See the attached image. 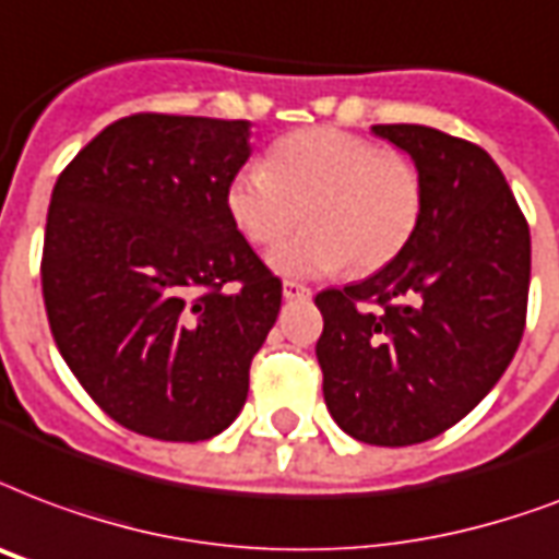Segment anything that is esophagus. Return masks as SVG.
<instances>
[{
    "label": "esophagus",
    "mask_w": 559,
    "mask_h": 559,
    "mask_svg": "<svg viewBox=\"0 0 559 559\" xmlns=\"http://www.w3.org/2000/svg\"><path fill=\"white\" fill-rule=\"evenodd\" d=\"M284 298L296 301V298H310V287L298 284V281H284Z\"/></svg>",
    "instance_id": "obj_1"
}]
</instances>
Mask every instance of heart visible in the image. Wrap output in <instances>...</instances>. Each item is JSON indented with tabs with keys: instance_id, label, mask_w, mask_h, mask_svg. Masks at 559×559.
Masks as SVG:
<instances>
[{
	"instance_id": "heart-1",
	"label": "heart",
	"mask_w": 559,
	"mask_h": 559,
	"mask_svg": "<svg viewBox=\"0 0 559 559\" xmlns=\"http://www.w3.org/2000/svg\"><path fill=\"white\" fill-rule=\"evenodd\" d=\"M225 207L251 246H275L308 219L272 251L284 275H328L348 263L374 272L416 234L421 181L402 152L343 128H301L272 143L266 164L234 173Z\"/></svg>"
}]
</instances>
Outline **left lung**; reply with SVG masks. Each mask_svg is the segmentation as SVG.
Returning a JSON list of instances; mask_svg holds the SVG:
<instances>
[{"instance_id":"8db88e82","label":"left lung","mask_w":559,"mask_h":559,"mask_svg":"<svg viewBox=\"0 0 559 559\" xmlns=\"http://www.w3.org/2000/svg\"><path fill=\"white\" fill-rule=\"evenodd\" d=\"M413 157L421 216L372 278L322 289L317 343L334 421L369 445L433 440L504 374L527 319L531 231L496 160L428 126H372Z\"/></svg>"}]
</instances>
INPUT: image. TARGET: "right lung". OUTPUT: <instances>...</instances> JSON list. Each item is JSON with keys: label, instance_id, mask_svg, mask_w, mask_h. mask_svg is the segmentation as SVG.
Listing matches in <instances>:
<instances>
[{"label": "right lung", "instance_id": "1", "mask_svg": "<svg viewBox=\"0 0 559 559\" xmlns=\"http://www.w3.org/2000/svg\"><path fill=\"white\" fill-rule=\"evenodd\" d=\"M251 155L246 119L131 114L55 181L43 301L93 402L152 440L223 433L281 310V278L225 207Z\"/></svg>", "mask_w": 559, "mask_h": 559}]
</instances>
